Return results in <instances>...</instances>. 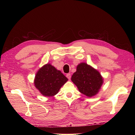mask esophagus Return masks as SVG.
I'll return each mask as SVG.
<instances>
[{
  "label": "esophagus",
  "mask_w": 135,
  "mask_h": 135,
  "mask_svg": "<svg viewBox=\"0 0 135 135\" xmlns=\"http://www.w3.org/2000/svg\"><path fill=\"white\" fill-rule=\"evenodd\" d=\"M66 76H67V78L68 79H71V74H67V75H66Z\"/></svg>",
  "instance_id": "34e87169"
}]
</instances>
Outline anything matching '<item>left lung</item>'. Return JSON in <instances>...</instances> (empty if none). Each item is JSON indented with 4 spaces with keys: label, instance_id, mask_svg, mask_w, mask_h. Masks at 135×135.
Masks as SVG:
<instances>
[{
    "label": "left lung",
    "instance_id": "8db88e82",
    "mask_svg": "<svg viewBox=\"0 0 135 135\" xmlns=\"http://www.w3.org/2000/svg\"><path fill=\"white\" fill-rule=\"evenodd\" d=\"M71 81L81 93L91 97L99 92L103 84V78L99 71L86 62H81L76 67Z\"/></svg>",
    "mask_w": 135,
    "mask_h": 135
}]
</instances>
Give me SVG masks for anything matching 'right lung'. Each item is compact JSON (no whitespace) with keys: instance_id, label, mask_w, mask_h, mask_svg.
Returning <instances> with one entry per match:
<instances>
[{"instance_id":"1","label":"right lung","mask_w":135,"mask_h":135,"mask_svg":"<svg viewBox=\"0 0 135 135\" xmlns=\"http://www.w3.org/2000/svg\"><path fill=\"white\" fill-rule=\"evenodd\" d=\"M68 78L60 70L50 63L43 65L37 71L34 85L45 97H51L58 93Z\"/></svg>"}]
</instances>
